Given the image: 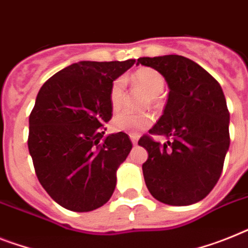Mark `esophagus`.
<instances>
[{
	"label": "esophagus",
	"mask_w": 248,
	"mask_h": 248,
	"mask_svg": "<svg viewBox=\"0 0 248 248\" xmlns=\"http://www.w3.org/2000/svg\"><path fill=\"white\" fill-rule=\"evenodd\" d=\"M129 137H130V140H132L133 144H134V146H136L137 142H138V137H137L136 134H130V136H129Z\"/></svg>",
	"instance_id": "1"
}]
</instances>
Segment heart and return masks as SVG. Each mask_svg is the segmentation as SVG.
<instances>
[{
	"label": "heart",
	"mask_w": 248,
	"mask_h": 248,
	"mask_svg": "<svg viewBox=\"0 0 248 248\" xmlns=\"http://www.w3.org/2000/svg\"><path fill=\"white\" fill-rule=\"evenodd\" d=\"M133 81L140 86L151 96L152 101H156L157 96L165 89V78L159 72L153 68H139L132 76ZM125 82L123 78L112 81L109 92V101L114 111L119 110L124 102ZM152 124V116L149 114H133L123 111L116 114L111 122V126L116 132H126L138 134Z\"/></svg>",
	"instance_id": "obj_1"
}]
</instances>
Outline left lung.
<instances>
[{
  "label": "left lung",
  "instance_id": "1",
  "mask_svg": "<svg viewBox=\"0 0 248 248\" xmlns=\"http://www.w3.org/2000/svg\"><path fill=\"white\" fill-rule=\"evenodd\" d=\"M137 64L156 69L170 89L163 115L149 130L169 140L161 144L149 136L138 140L148 152L142 169L149 193L169 205L200 202L218 183L230 148V111L222 87L183 55L143 57Z\"/></svg>",
  "mask_w": 248,
  "mask_h": 248
}]
</instances>
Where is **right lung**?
<instances>
[{
  "label": "right lung",
  "mask_w": 248,
  "mask_h": 248,
  "mask_svg": "<svg viewBox=\"0 0 248 248\" xmlns=\"http://www.w3.org/2000/svg\"><path fill=\"white\" fill-rule=\"evenodd\" d=\"M134 62L73 63L39 90L29 116V152L39 183L65 209H97L115 190L132 142L123 132L104 136V123L112 116V81Z\"/></svg>",
  "instance_id": "obj_1"
}]
</instances>
